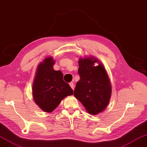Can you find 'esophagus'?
<instances>
[{"label":"esophagus","instance_id":"esophagus-1","mask_svg":"<svg viewBox=\"0 0 147 147\" xmlns=\"http://www.w3.org/2000/svg\"><path fill=\"white\" fill-rule=\"evenodd\" d=\"M70 86H71V87L72 88V89L74 90V83L73 82H70L69 83Z\"/></svg>","mask_w":147,"mask_h":147}]
</instances>
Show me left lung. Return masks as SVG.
<instances>
[{
	"label": "left lung",
	"mask_w": 147,
	"mask_h": 147,
	"mask_svg": "<svg viewBox=\"0 0 147 147\" xmlns=\"http://www.w3.org/2000/svg\"><path fill=\"white\" fill-rule=\"evenodd\" d=\"M98 62L99 65L94 66ZM78 73L80 80L76 84L74 95L89 113L96 115L106 108L111 98V86L106 69L93 57L80 58Z\"/></svg>",
	"instance_id": "8db88e82"
}]
</instances>
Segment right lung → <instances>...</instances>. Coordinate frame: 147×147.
I'll return each mask as SVG.
<instances>
[{
    "label": "right lung",
    "instance_id": "1",
    "mask_svg": "<svg viewBox=\"0 0 147 147\" xmlns=\"http://www.w3.org/2000/svg\"><path fill=\"white\" fill-rule=\"evenodd\" d=\"M54 64L53 57H46L38 65L32 86L34 102L46 112H52L61 100L73 94V89L63 80L61 71L53 69Z\"/></svg>",
    "mask_w": 147,
    "mask_h": 147
}]
</instances>
